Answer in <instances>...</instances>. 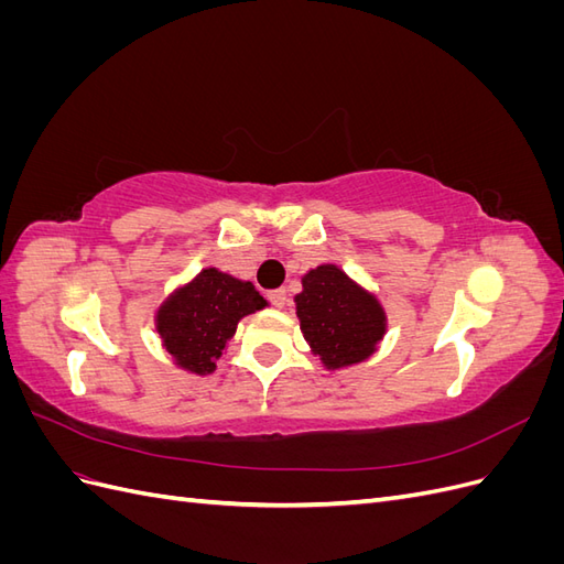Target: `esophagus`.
Segmentation results:
<instances>
[{"mask_svg":"<svg viewBox=\"0 0 564 564\" xmlns=\"http://www.w3.org/2000/svg\"><path fill=\"white\" fill-rule=\"evenodd\" d=\"M268 301L275 305V308H284V305H286V292H284V289H275V292L268 294Z\"/></svg>","mask_w":564,"mask_h":564,"instance_id":"esophagus-1","label":"esophagus"}]
</instances>
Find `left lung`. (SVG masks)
Segmentation results:
<instances>
[{
	"instance_id": "obj_1",
	"label": "left lung",
	"mask_w": 564,
	"mask_h": 564,
	"mask_svg": "<svg viewBox=\"0 0 564 564\" xmlns=\"http://www.w3.org/2000/svg\"><path fill=\"white\" fill-rule=\"evenodd\" d=\"M294 296L301 332L324 369L365 362L386 336L383 305L334 263H322L301 278Z\"/></svg>"
}]
</instances>
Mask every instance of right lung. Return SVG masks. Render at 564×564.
I'll return each instance as SVG.
<instances>
[{
    "label": "right lung",
    "instance_id": "obj_1",
    "mask_svg": "<svg viewBox=\"0 0 564 564\" xmlns=\"http://www.w3.org/2000/svg\"><path fill=\"white\" fill-rule=\"evenodd\" d=\"M265 305L251 282L204 268L164 299L155 313V329L176 367L207 377L235 336L237 322Z\"/></svg>",
    "mask_w": 564,
    "mask_h": 564
}]
</instances>
